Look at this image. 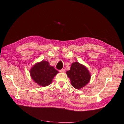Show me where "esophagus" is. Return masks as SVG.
Returning <instances> with one entry per match:
<instances>
[{
  "mask_svg": "<svg viewBox=\"0 0 124 124\" xmlns=\"http://www.w3.org/2000/svg\"><path fill=\"white\" fill-rule=\"evenodd\" d=\"M60 72L64 73V72H65V69H62L60 70Z\"/></svg>",
  "mask_w": 124,
  "mask_h": 124,
  "instance_id": "esophagus-1",
  "label": "esophagus"
}]
</instances>
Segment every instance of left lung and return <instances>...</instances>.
I'll list each match as a JSON object with an SVG mask.
<instances>
[{
    "label": "left lung",
    "mask_w": 124,
    "mask_h": 124,
    "mask_svg": "<svg viewBox=\"0 0 124 124\" xmlns=\"http://www.w3.org/2000/svg\"><path fill=\"white\" fill-rule=\"evenodd\" d=\"M71 85L77 89H81L89 83L91 74L85 66L78 62L72 63L70 69L66 71Z\"/></svg>",
    "instance_id": "obj_1"
}]
</instances>
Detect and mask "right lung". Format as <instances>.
I'll list each match as a JSON object with an SVG mask.
<instances>
[{"label": "right lung", "mask_w": 124, "mask_h": 124, "mask_svg": "<svg viewBox=\"0 0 124 124\" xmlns=\"http://www.w3.org/2000/svg\"><path fill=\"white\" fill-rule=\"evenodd\" d=\"M58 73L59 72L54 67L50 66L49 62L44 60L35 64L30 70L31 78L36 83L42 87L50 85Z\"/></svg>", "instance_id": "right-lung-1"}]
</instances>
